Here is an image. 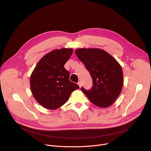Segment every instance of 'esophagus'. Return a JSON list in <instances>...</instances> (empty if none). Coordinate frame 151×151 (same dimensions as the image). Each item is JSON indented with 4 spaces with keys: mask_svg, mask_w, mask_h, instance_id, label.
Returning <instances> with one entry per match:
<instances>
[{
    "mask_svg": "<svg viewBox=\"0 0 151 151\" xmlns=\"http://www.w3.org/2000/svg\"><path fill=\"white\" fill-rule=\"evenodd\" d=\"M78 85H79V87L81 88V86H82V83H81V82H80V81L78 82Z\"/></svg>",
    "mask_w": 151,
    "mask_h": 151,
    "instance_id": "obj_1",
    "label": "esophagus"
}]
</instances>
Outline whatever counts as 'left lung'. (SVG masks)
I'll return each instance as SVG.
<instances>
[{"label":"left lung","instance_id":"left-lung-1","mask_svg":"<svg viewBox=\"0 0 151 151\" xmlns=\"http://www.w3.org/2000/svg\"><path fill=\"white\" fill-rule=\"evenodd\" d=\"M75 53L90 72L93 82L90 90L81 88L90 101L99 107L112 105L123 86V72L119 63L111 54L99 48H78Z\"/></svg>","mask_w":151,"mask_h":151}]
</instances>
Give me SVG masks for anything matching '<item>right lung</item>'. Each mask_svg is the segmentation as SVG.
<instances>
[{
  "label": "right lung",
  "instance_id": "obj_1",
  "mask_svg": "<svg viewBox=\"0 0 151 151\" xmlns=\"http://www.w3.org/2000/svg\"><path fill=\"white\" fill-rule=\"evenodd\" d=\"M72 48L54 50L39 61L30 79V90L36 100L48 109H56L65 104L79 86L69 80L64 65L70 57Z\"/></svg>",
  "mask_w": 151,
  "mask_h": 151
}]
</instances>
